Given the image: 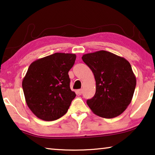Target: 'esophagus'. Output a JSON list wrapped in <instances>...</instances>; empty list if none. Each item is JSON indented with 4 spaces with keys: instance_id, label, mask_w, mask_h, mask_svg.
<instances>
[{
    "instance_id": "34e87169",
    "label": "esophagus",
    "mask_w": 155,
    "mask_h": 155,
    "mask_svg": "<svg viewBox=\"0 0 155 155\" xmlns=\"http://www.w3.org/2000/svg\"><path fill=\"white\" fill-rule=\"evenodd\" d=\"M82 92H83L82 89H79V90H78V91H77V94H79V95H81V94H82Z\"/></svg>"
}]
</instances>
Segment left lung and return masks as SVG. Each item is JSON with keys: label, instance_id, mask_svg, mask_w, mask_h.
Listing matches in <instances>:
<instances>
[{"label": "left lung", "instance_id": "8db88e82", "mask_svg": "<svg viewBox=\"0 0 155 155\" xmlns=\"http://www.w3.org/2000/svg\"><path fill=\"white\" fill-rule=\"evenodd\" d=\"M82 60L94 74L96 92L87 100L92 111L104 118L122 114L132 100L137 79L124 58L107 51L84 54Z\"/></svg>", "mask_w": 155, "mask_h": 155}]
</instances>
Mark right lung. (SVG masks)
Listing matches in <instances>:
<instances>
[{"mask_svg":"<svg viewBox=\"0 0 155 155\" xmlns=\"http://www.w3.org/2000/svg\"><path fill=\"white\" fill-rule=\"evenodd\" d=\"M75 54L55 53L33 62L22 81L28 107L38 118L53 121L68 112L76 97L68 72Z\"/></svg>","mask_w":155,"mask_h":155,"instance_id":"right-lung-1","label":"right lung"}]
</instances>
